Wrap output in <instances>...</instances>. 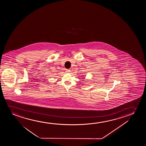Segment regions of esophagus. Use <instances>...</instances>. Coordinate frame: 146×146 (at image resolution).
Instances as JSON below:
<instances>
[{"instance_id":"obj_1","label":"esophagus","mask_w":146,"mask_h":146,"mask_svg":"<svg viewBox=\"0 0 146 146\" xmlns=\"http://www.w3.org/2000/svg\"><path fill=\"white\" fill-rule=\"evenodd\" d=\"M66 72H67V73H70V70H68V69H67V70H66Z\"/></svg>"}]
</instances>
